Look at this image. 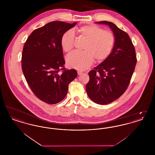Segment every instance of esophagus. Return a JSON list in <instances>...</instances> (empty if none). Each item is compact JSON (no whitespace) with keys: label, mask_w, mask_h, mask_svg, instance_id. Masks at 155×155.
<instances>
[{"label":"esophagus","mask_w":155,"mask_h":155,"mask_svg":"<svg viewBox=\"0 0 155 155\" xmlns=\"http://www.w3.org/2000/svg\"><path fill=\"white\" fill-rule=\"evenodd\" d=\"M77 73H78V75H81V74L83 73V72H82V71H77Z\"/></svg>","instance_id":"esophagus-1"}]
</instances>
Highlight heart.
<instances>
[{
    "instance_id": "b5f03b06",
    "label": "heart",
    "mask_w": 155,
    "mask_h": 155,
    "mask_svg": "<svg viewBox=\"0 0 155 155\" xmlns=\"http://www.w3.org/2000/svg\"><path fill=\"white\" fill-rule=\"evenodd\" d=\"M80 32L87 39L84 51H75L66 56L69 67L84 70L92 65L95 58L101 60L108 58L115 45V37L113 32L103 30L96 25H86L81 27ZM75 35L73 30L65 32L61 39V46L64 52L70 51L74 46Z\"/></svg>"
}]
</instances>
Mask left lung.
I'll return each mask as SVG.
<instances>
[{
    "label": "left lung",
    "instance_id": "8db88e82",
    "mask_svg": "<svg viewBox=\"0 0 155 155\" xmlns=\"http://www.w3.org/2000/svg\"><path fill=\"white\" fill-rule=\"evenodd\" d=\"M108 25L115 37L110 54L89 72L86 85L89 97L95 103L106 104L121 96L128 88L137 64L135 49L127 32L113 22H97Z\"/></svg>",
    "mask_w": 155,
    "mask_h": 155
}]
</instances>
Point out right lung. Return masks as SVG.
Here are the masks:
<instances>
[{
	"label": "right lung",
	"mask_w": 155,
	"mask_h": 155,
	"mask_svg": "<svg viewBox=\"0 0 155 155\" xmlns=\"http://www.w3.org/2000/svg\"><path fill=\"white\" fill-rule=\"evenodd\" d=\"M76 22L52 21L34 30L27 38L22 53V70L35 95L48 104L61 102L68 85L77 76L75 69L67 70L61 39Z\"/></svg>",
	"instance_id": "obj_1"
}]
</instances>
